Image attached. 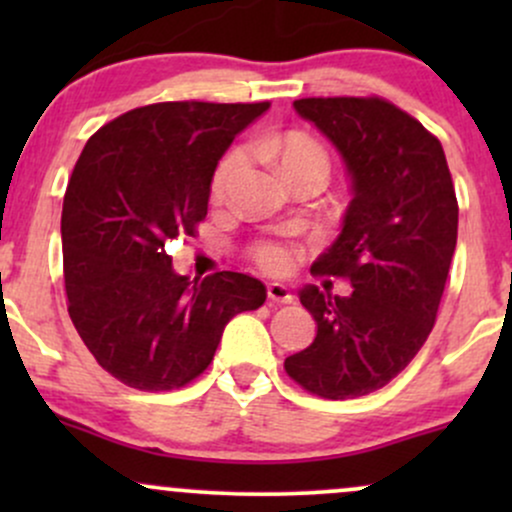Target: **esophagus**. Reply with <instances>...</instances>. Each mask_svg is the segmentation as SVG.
Listing matches in <instances>:
<instances>
[{
    "mask_svg": "<svg viewBox=\"0 0 512 512\" xmlns=\"http://www.w3.org/2000/svg\"><path fill=\"white\" fill-rule=\"evenodd\" d=\"M267 296H269V301H274V303H291L293 301V293L289 286L279 284V281L267 284Z\"/></svg>",
    "mask_w": 512,
    "mask_h": 512,
    "instance_id": "esophagus-1",
    "label": "esophagus"
}]
</instances>
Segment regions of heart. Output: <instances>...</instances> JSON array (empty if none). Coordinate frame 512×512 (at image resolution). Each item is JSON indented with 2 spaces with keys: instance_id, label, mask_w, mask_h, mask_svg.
Returning a JSON list of instances; mask_svg holds the SVG:
<instances>
[{
  "instance_id": "1",
  "label": "heart",
  "mask_w": 512,
  "mask_h": 512,
  "mask_svg": "<svg viewBox=\"0 0 512 512\" xmlns=\"http://www.w3.org/2000/svg\"><path fill=\"white\" fill-rule=\"evenodd\" d=\"M269 156L279 163L281 173H289L293 168L301 166H320L327 170V156L322 151V146L310 139L308 134L301 132H289L284 137H276L272 142L264 146ZM245 166V151L233 149L228 151L226 156L221 158L219 166H216L214 175H211V197L221 199L226 195L228 185ZM252 255H255L257 264L267 272H289L293 267V250L289 245L279 243V240H262L252 248Z\"/></svg>"
}]
</instances>
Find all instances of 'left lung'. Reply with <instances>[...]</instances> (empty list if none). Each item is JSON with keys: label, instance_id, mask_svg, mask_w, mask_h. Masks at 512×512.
I'll return each mask as SVG.
<instances>
[{"label": "left lung", "instance_id": "8db88e82", "mask_svg": "<svg viewBox=\"0 0 512 512\" xmlns=\"http://www.w3.org/2000/svg\"><path fill=\"white\" fill-rule=\"evenodd\" d=\"M293 108L349 173L342 231L313 267L354 291L303 286L317 334L284 368L313 395L363 397L402 373L433 330L457 245L455 187L438 139L383 98H301Z\"/></svg>", "mask_w": 512, "mask_h": 512}]
</instances>
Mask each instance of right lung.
Listing matches in <instances>:
<instances>
[{
  "instance_id": "1",
  "label": "right lung",
  "mask_w": 512,
  "mask_h": 512,
  "mask_svg": "<svg viewBox=\"0 0 512 512\" xmlns=\"http://www.w3.org/2000/svg\"><path fill=\"white\" fill-rule=\"evenodd\" d=\"M269 103H156L88 139L62 207L69 317L101 368L146 392L178 390L209 366L223 327L257 310L255 276L190 281L170 240L195 236L211 175L236 134Z\"/></svg>"
}]
</instances>
